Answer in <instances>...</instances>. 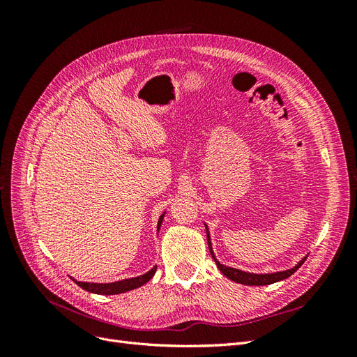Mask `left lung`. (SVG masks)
Returning <instances> with one entry per match:
<instances>
[{"label":"left lung","instance_id":"obj_1","mask_svg":"<svg viewBox=\"0 0 357 357\" xmlns=\"http://www.w3.org/2000/svg\"><path fill=\"white\" fill-rule=\"evenodd\" d=\"M204 226H205V231H207L208 248H210V253H211V257L214 259L215 265H218V268L220 269V273L223 275H226V277H228L229 280H232V282H235V283L245 284V286H268V284H273V283H277V282H282V280H286L287 277H290L291 274L296 273L298 268L302 264H304L305 259H307V256H304L295 266L286 269V271H277V273H268V274L248 273V271H243V269H238V268L226 266V265L220 264L218 259H215L214 252H213V245H211V236H210V232H208V226L205 225V223H204Z\"/></svg>","mask_w":357,"mask_h":357}]
</instances>
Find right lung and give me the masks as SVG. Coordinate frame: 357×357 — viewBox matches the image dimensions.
<instances>
[{
  "label": "right lung",
  "instance_id": "obj_1",
  "mask_svg": "<svg viewBox=\"0 0 357 357\" xmlns=\"http://www.w3.org/2000/svg\"><path fill=\"white\" fill-rule=\"evenodd\" d=\"M167 211L162 213L159 215V220H158V232L160 229V225L162 220H164V215ZM156 273V265L147 271L146 274L142 275H137V277H131V278H125V280H119V282H113V283H91V282H77V280H74L75 283H77L82 289L91 291V294H96V295H119V294H125V291L129 290H134L142 287L143 284H146L150 278H152Z\"/></svg>",
  "mask_w": 357,
  "mask_h": 357
}]
</instances>
